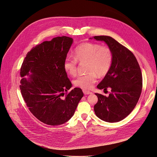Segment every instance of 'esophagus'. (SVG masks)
Returning <instances> with one entry per match:
<instances>
[{"label":"esophagus","mask_w":157,"mask_h":157,"mask_svg":"<svg viewBox=\"0 0 157 157\" xmlns=\"http://www.w3.org/2000/svg\"><path fill=\"white\" fill-rule=\"evenodd\" d=\"M82 92H83V93H84L85 95H89V94H92V92H90V91H89V90H86V89H83V90H82Z\"/></svg>","instance_id":"1"}]
</instances>
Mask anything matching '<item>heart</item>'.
Wrapping results in <instances>:
<instances>
[{"instance_id": "obj_1", "label": "heart", "mask_w": 157, "mask_h": 157, "mask_svg": "<svg viewBox=\"0 0 157 157\" xmlns=\"http://www.w3.org/2000/svg\"><path fill=\"white\" fill-rule=\"evenodd\" d=\"M74 56L75 58L66 57L63 68L68 75L74 76L77 73V61L87 62V71L89 73L79 76L74 81L76 86L84 89L93 86L97 75L100 77L106 75L113 62V54L109 48L92 43L81 44L75 49Z\"/></svg>"}]
</instances>
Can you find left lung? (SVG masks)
<instances>
[{
    "instance_id": "8db88e82",
    "label": "left lung",
    "mask_w": 157,
    "mask_h": 157,
    "mask_svg": "<svg viewBox=\"0 0 157 157\" xmlns=\"http://www.w3.org/2000/svg\"><path fill=\"white\" fill-rule=\"evenodd\" d=\"M90 39L104 41L113 54L109 72L98 84V89H111L108 97L96 93L98 102L94 106L96 116L107 122H119L127 117L140 97L143 78L134 54L109 36H95Z\"/></svg>"
}]
</instances>
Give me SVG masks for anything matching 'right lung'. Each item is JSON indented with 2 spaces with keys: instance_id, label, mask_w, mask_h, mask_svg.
Returning <instances> with one entry per match:
<instances>
[{
  "instance_id": "obj_1",
  "label": "right lung",
  "mask_w": 157,
  "mask_h": 157,
  "mask_svg": "<svg viewBox=\"0 0 157 157\" xmlns=\"http://www.w3.org/2000/svg\"><path fill=\"white\" fill-rule=\"evenodd\" d=\"M73 43L71 37L62 36L36 45L26 55L22 64L20 90L32 114L49 125L65 124L74 115L84 94L72 87L63 63Z\"/></svg>"
}]
</instances>
